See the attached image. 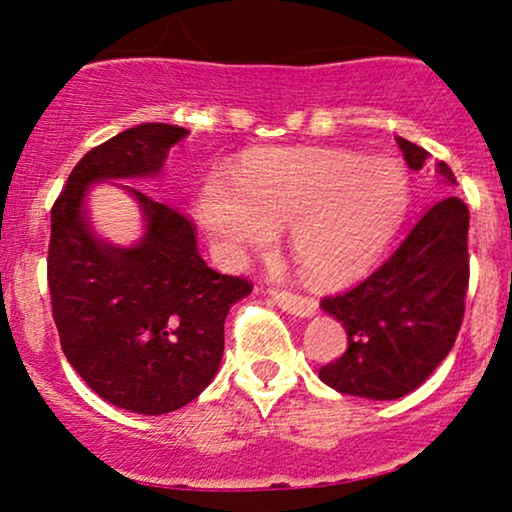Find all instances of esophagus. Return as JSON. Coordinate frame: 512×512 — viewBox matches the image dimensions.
Listing matches in <instances>:
<instances>
[{
  "mask_svg": "<svg viewBox=\"0 0 512 512\" xmlns=\"http://www.w3.org/2000/svg\"><path fill=\"white\" fill-rule=\"evenodd\" d=\"M272 301L279 305L281 310H286V313L296 317H313L317 313V303L313 298L293 296V293L286 291H272Z\"/></svg>",
  "mask_w": 512,
  "mask_h": 512,
  "instance_id": "1",
  "label": "esophagus"
}]
</instances>
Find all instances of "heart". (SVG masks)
Instances as JSON below:
<instances>
[{
  "label": "heart",
  "mask_w": 512,
  "mask_h": 512,
  "mask_svg": "<svg viewBox=\"0 0 512 512\" xmlns=\"http://www.w3.org/2000/svg\"><path fill=\"white\" fill-rule=\"evenodd\" d=\"M409 211V180L390 158L334 149H267L240 161L236 185L209 178L197 216L216 250L240 262L289 226V250L317 284L368 272Z\"/></svg>",
  "instance_id": "heart-1"
}]
</instances>
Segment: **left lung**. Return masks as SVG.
Masks as SVG:
<instances>
[{
  "instance_id": "obj_1",
  "label": "left lung",
  "mask_w": 512,
  "mask_h": 512,
  "mask_svg": "<svg viewBox=\"0 0 512 512\" xmlns=\"http://www.w3.org/2000/svg\"><path fill=\"white\" fill-rule=\"evenodd\" d=\"M397 144L411 170L426 166V149L402 137ZM433 168L443 185H457L448 163ZM467 228V204L443 197L383 267L351 291L322 298V310L342 322L349 337L344 354L320 368L322 383L351 397L399 399L440 366L464 317Z\"/></svg>"
}]
</instances>
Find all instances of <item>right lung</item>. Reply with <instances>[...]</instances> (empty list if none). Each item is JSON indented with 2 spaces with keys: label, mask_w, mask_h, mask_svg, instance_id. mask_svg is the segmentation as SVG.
Wrapping results in <instances>:
<instances>
[{
  "label": "right lung",
  "mask_w": 512,
  "mask_h": 512,
  "mask_svg": "<svg viewBox=\"0 0 512 512\" xmlns=\"http://www.w3.org/2000/svg\"><path fill=\"white\" fill-rule=\"evenodd\" d=\"M187 134L163 122L125 129L76 163L52 207L48 286L62 351L98 397L134 414L185 407L214 380L228 310L252 291L207 267L185 214L134 187L122 185L144 216L137 243H108L88 221V187L154 178Z\"/></svg>",
  "instance_id": "right-lung-1"
}]
</instances>
